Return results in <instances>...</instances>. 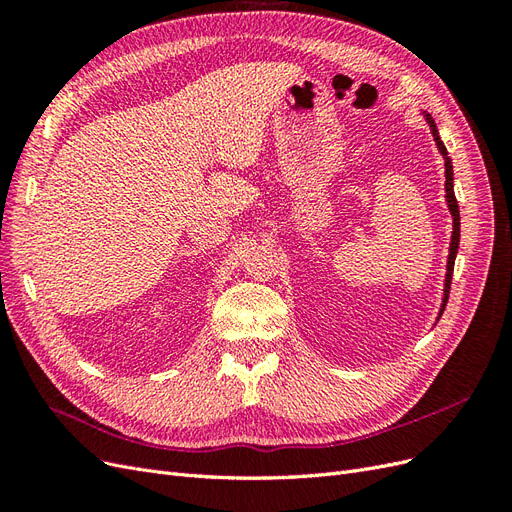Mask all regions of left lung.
<instances>
[{"instance_id":"8db88e82","label":"left lung","mask_w":512,"mask_h":512,"mask_svg":"<svg viewBox=\"0 0 512 512\" xmlns=\"http://www.w3.org/2000/svg\"><path fill=\"white\" fill-rule=\"evenodd\" d=\"M425 117H427L429 128H431V132H433V141H436L440 153L444 156V166H446V170H444V175H446V183H444V188H446V205H448V209H451V215H453V237H451V250H448V262H446L444 301H442V307H440V316H442L444 307H446V301H448V292H451V280H453L455 256H457V247H459V224H461V222H459V205H457L455 190H453V164H451V158H448L446 147H444V143L440 141V134H438V130H436V123H433L431 115L425 113Z\"/></svg>"}]
</instances>
